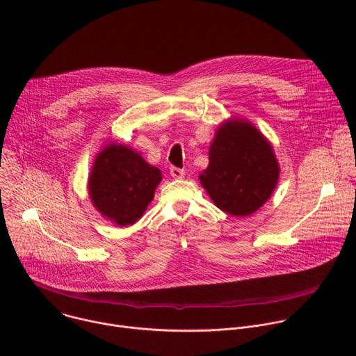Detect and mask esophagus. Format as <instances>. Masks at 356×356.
<instances>
[{"mask_svg":"<svg viewBox=\"0 0 356 356\" xmlns=\"http://www.w3.org/2000/svg\"><path fill=\"white\" fill-rule=\"evenodd\" d=\"M170 175H172L173 179H181V177H184L186 172H184L183 169H179V168L172 166V168H170Z\"/></svg>","mask_w":356,"mask_h":356,"instance_id":"obj_1","label":"esophagus"}]
</instances>
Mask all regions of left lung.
Wrapping results in <instances>:
<instances>
[{
    "label": "left lung",
    "instance_id": "1",
    "mask_svg": "<svg viewBox=\"0 0 356 356\" xmlns=\"http://www.w3.org/2000/svg\"><path fill=\"white\" fill-rule=\"evenodd\" d=\"M277 179L272 146L255 127L242 121L220 127L210 147L209 168L200 176L214 204L236 217L262 207Z\"/></svg>",
    "mask_w": 356,
    "mask_h": 356
}]
</instances>
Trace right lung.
I'll list each match as a JSON object with an SVG mask.
<instances>
[{"label":"right lung","mask_w":356,"mask_h":356,"mask_svg":"<svg viewBox=\"0 0 356 356\" xmlns=\"http://www.w3.org/2000/svg\"><path fill=\"white\" fill-rule=\"evenodd\" d=\"M162 181L158 168L132 149L111 143L97 156L88 190L94 207L120 227L138 221Z\"/></svg>","instance_id":"right-lung-1"}]
</instances>
